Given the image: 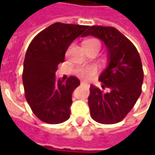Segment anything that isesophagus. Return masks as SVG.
Wrapping results in <instances>:
<instances>
[{
    "label": "esophagus",
    "mask_w": 155,
    "mask_h": 155,
    "mask_svg": "<svg viewBox=\"0 0 155 155\" xmlns=\"http://www.w3.org/2000/svg\"><path fill=\"white\" fill-rule=\"evenodd\" d=\"M81 84L83 85V84H85V82H83V81H82V82H81Z\"/></svg>",
    "instance_id": "34e87169"
}]
</instances>
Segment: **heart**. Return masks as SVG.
<instances>
[{
	"instance_id": "obj_1",
	"label": "heart",
	"mask_w": 155,
	"mask_h": 155,
	"mask_svg": "<svg viewBox=\"0 0 155 155\" xmlns=\"http://www.w3.org/2000/svg\"><path fill=\"white\" fill-rule=\"evenodd\" d=\"M84 45L91 46V47H97L99 49L100 48V42H99V40L96 39H87L84 42ZM96 72H97V69L95 66H92V65L82 66V67L77 69V71H76V74L78 75L79 78H83V79H85V80L91 79L95 76Z\"/></svg>"
}]
</instances>
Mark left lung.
Returning a JSON list of instances; mask_svg holds the SVG:
<instances>
[{"label":"left lung","mask_w":155,"mask_h":155,"mask_svg":"<svg viewBox=\"0 0 155 155\" xmlns=\"http://www.w3.org/2000/svg\"><path fill=\"white\" fill-rule=\"evenodd\" d=\"M103 40L108 51V66L99 77L102 89L91 85L88 104L94 121L103 124L121 122L133 109L141 93L143 69L133 43L112 27L93 26L82 37ZM109 87L107 93L103 91Z\"/></svg>","instance_id":"1"}]
</instances>
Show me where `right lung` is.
<instances>
[{"instance_id":"obj_1","label":"right lung","mask_w":155,"mask_h":155,"mask_svg":"<svg viewBox=\"0 0 155 155\" xmlns=\"http://www.w3.org/2000/svg\"><path fill=\"white\" fill-rule=\"evenodd\" d=\"M87 27L57 22L38 33L27 48L22 73L25 97L42 122L58 124L70 118L71 95L80 81L74 76L57 81L55 72L69 45Z\"/></svg>"}]
</instances>
